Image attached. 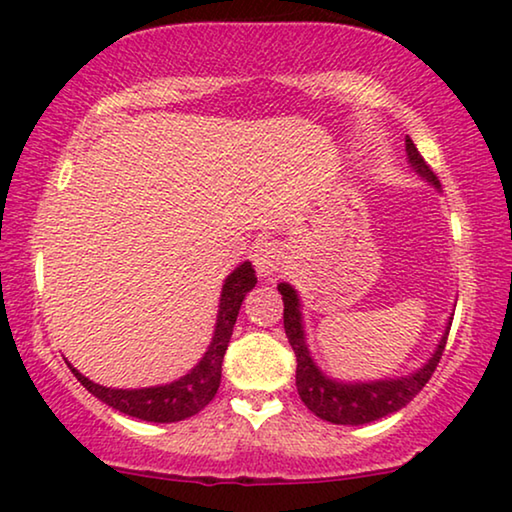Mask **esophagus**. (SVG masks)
<instances>
[{
    "mask_svg": "<svg viewBox=\"0 0 512 512\" xmlns=\"http://www.w3.org/2000/svg\"><path fill=\"white\" fill-rule=\"evenodd\" d=\"M253 264L259 278L271 280L282 264V250L276 246V243H259L253 253Z\"/></svg>",
    "mask_w": 512,
    "mask_h": 512,
    "instance_id": "34e87169",
    "label": "esophagus"
}]
</instances>
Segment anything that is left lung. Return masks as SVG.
Segmentation results:
<instances>
[{"label": "left lung", "mask_w": 512, "mask_h": 512, "mask_svg": "<svg viewBox=\"0 0 512 512\" xmlns=\"http://www.w3.org/2000/svg\"><path fill=\"white\" fill-rule=\"evenodd\" d=\"M404 142H407V163L411 170H414L423 181L430 183L432 188L441 190L437 174L430 170V165H427L423 156L418 154L416 144L411 142L409 135ZM278 292L282 294V303H285L282 319H285L287 340L296 354V388H299L301 400L317 418L335 425H365L407 407V404L421 393V388L427 381H430L441 354H444L448 331H451L453 324V317H448L446 329L441 333L437 347H434V352L421 368L411 370L402 377L342 381L326 375V372L317 365L315 358H312L308 340H305L303 305L299 292H296L289 282H280Z\"/></svg>", "instance_id": "left-lung-1"}]
</instances>
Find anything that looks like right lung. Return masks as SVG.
<instances>
[{"label": "right lung", "instance_id": "add662e5", "mask_svg": "<svg viewBox=\"0 0 512 512\" xmlns=\"http://www.w3.org/2000/svg\"><path fill=\"white\" fill-rule=\"evenodd\" d=\"M255 285L257 276L250 262H241L225 278L223 289H220L216 326H213L207 352L195 363V368H190L179 379L147 388H110L91 381L80 370H75L71 363H68V368L91 395H96L98 400L126 416L149 423H177L195 416L218 393L220 370H223V358L227 345H230L236 317H239L243 299Z\"/></svg>", "mask_w": 512, "mask_h": 512}]
</instances>
